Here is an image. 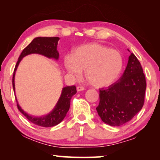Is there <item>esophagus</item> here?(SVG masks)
Returning <instances> with one entry per match:
<instances>
[{"label": "esophagus", "mask_w": 160, "mask_h": 160, "mask_svg": "<svg viewBox=\"0 0 160 160\" xmlns=\"http://www.w3.org/2000/svg\"><path fill=\"white\" fill-rule=\"evenodd\" d=\"M85 90V88L82 86H78L77 87V91L78 92H80V91H82Z\"/></svg>", "instance_id": "34e87169"}]
</instances>
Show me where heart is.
Segmentation results:
<instances>
[{
	"label": "heart",
	"instance_id": "heart-1",
	"mask_svg": "<svg viewBox=\"0 0 160 160\" xmlns=\"http://www.w3.org/2000/svg\"><path fill=\"white\" fill-rule=\"evenodd\" d=\"M64 66L72 77L80 78L85 70L86 79L91 85L105 87L117 79L122 70L123 58L118 51L90 43L77 47L72 56H66Z\"/></svg>",
	"mask_w": 160,
	"mask_h": 160
}]
</instances>
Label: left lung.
<instances>
[{
	"label": "left lung",
	"instance_id": "left-lung-1",
	"mask_svg": "<svg viewBox=\"0 0 160 160\" xmlns=\"http://www.w3.org/2000/svg\"><path fill=\"white\" fill-rule=\"evenodd\" d=\"M145 90L142 66L136 56L131 53L120 79L108 88L99 90V104L96 109L103 122L120 126L131 121L143 107Z\"/></svg>",
	"mask_w": 160,
	"mask_h": 160
}]
</instances>
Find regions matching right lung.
Returning a JSON list of instances; mask_svg holds the SVG:
<instances>
[{
  "label": "right lung",
  "mask_w": 160,
  "mask_h": 160,
  "mask_svg": "<svg viewBox=\"0 0 160 160\" xmlns=\"http://www.w3.org/2000/svg\"><path fill=\"white\" fill-rule=\"evenodd\" d=\"M59 38L57 37H37L32 40V42L29 44L28 47L24 48L22 51L20 57L18 58L17 63L15 65L14 73L12 76V88L15 92V73L18 66L20 63V61L27 55L31 53H39L43 56H47L48 58H53L57 60L59 57V53L57 51V45ZM76 87L67 86L65 87L62 90L61 95L59 98L58 101L56 104V107L53 109L52 112L48 114L40 116V117H36L32 116L27 113L25 111L21 109L20 105L17 102L18 109L20 112L28 119L29 121L33 123L35 125L42 126V127H52L58 125L60 123L66 116L67 112L70 109V99L74 94H76Z\"/></svg>",
  "instance_id": "right-lung-1"
}]
</instances>
